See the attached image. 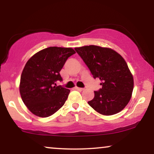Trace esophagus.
I'll use <instances>...</instances> for the list:
<instances>
[{
    "label": "esophagus",
    "instance_id": "obj_1",
    "mask_svg": "<svg viewBox=\"0 0 154 154\" xmlns=\"http://www.w3.org/2000/svg\"><path fill=\"white\" fill-rule=\"evenodd\" d=\"M75 89L76 90H77V91H83V90L85 89H84V88H79V87H76L75 88Z\"/></svg>",
    "mask_w": 154,
    "mask_h": 154
}]
</instances>
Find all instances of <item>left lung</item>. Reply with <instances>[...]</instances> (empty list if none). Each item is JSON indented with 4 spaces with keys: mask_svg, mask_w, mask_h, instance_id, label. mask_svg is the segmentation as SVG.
<instances>
[{
    "mask_svg": "<svg viewBox=\"0 0 154 154\" xmlns=\"http://www.w3.org/2000/svg\"><path fill=\"white\" fill-rule=\"evenodd\" d=\"M94 78L101 81V89L94 91V97L88 102L96 111L111 116L123 109L130 101L134 80L128 64L119 53L108 48L86 46L75 48Z\"/></svg>",
    "mask_w": 154,
    "mask_h": 154,
    "instance_id": "1",
    "label": "left lung"
}]
</instances>
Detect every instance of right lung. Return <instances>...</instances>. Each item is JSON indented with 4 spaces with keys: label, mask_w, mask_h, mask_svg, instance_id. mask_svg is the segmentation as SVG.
Instances as JSON below:
<instances>
[{
    "label": "right lung",
    "mask_w": 154,
    "mask_h": 154,
    "mask_svg": "<svg viewBox=\"0 0 154 154\" xmlns=\"http://www.w3.org/2000/svg\"><path fill=\"white\" fill-rule=\"evenodd\" d=\"M75 51L72 48L49 47L34 54L20 78V92L24 103L36 116H52L64 105L69 90L57 86L63 81L60 71Z\"/></svg>",
    "instance_id": "add662e5"
}]
</instances>
